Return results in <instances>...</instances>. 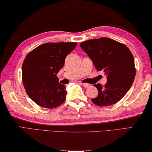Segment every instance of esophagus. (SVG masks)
<instances>
[{
	"mask_svg": "<svg viewBox=\"0 0 152 152\" xmlns=\"http://www.w3.org/2000/svg\"><path fill=\"white\" fill-rule=\"evenodd\" d=\"M81 84L83 86V87H85V88H89V87L90 86V85H89V83H81Z\"/></svg>",
	"mask_w": 152,
	"mask_h": 152,
	"instance_id": "esophagus-1",
	"label": "esophagus"
}]
</instances>
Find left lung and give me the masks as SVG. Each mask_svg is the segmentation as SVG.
Returning a JSON list of instances; mask_svg holds the SVG:
<instances>
[{
  "instance_id": "8db88e82",
  "label": "left lung",
  "mask_w": 152,
  "mask_h": 152,
  "mask_svg": "<svg viewBox=\"0 0 152 152\" xmlns=\"http://www.w3.org/2000/svg\"><path fill=\"white\" fill-rule=\"evenodd\" d=\"M82 50L92 61L97 71H103L107 83L94 85L98 95L91 99L99 106L118 102L130 89L135 77L134 58L124 44L108 38L89 39L80 44Z\"/></svg>"
}]
</instances>
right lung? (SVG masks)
Masks as SVG:
<instances>
[{"instance_id": "obj_1", "label": "right lung", "mask_w": 152, "mask_h": 152, "mask_svg": "<svg viewBox=\"0 0 152 152\" xmlns=\"http://www.w3.org/2000/svg\"><path fill=\"white\" fill-rule=\"evenodd\" d=\"M76 46V42L47 43L26 56L22 65L23 83L27 94L38 105L54 108L65 101L66 87L59 83L56 75Z\"/></svg>"}]
</instances>
